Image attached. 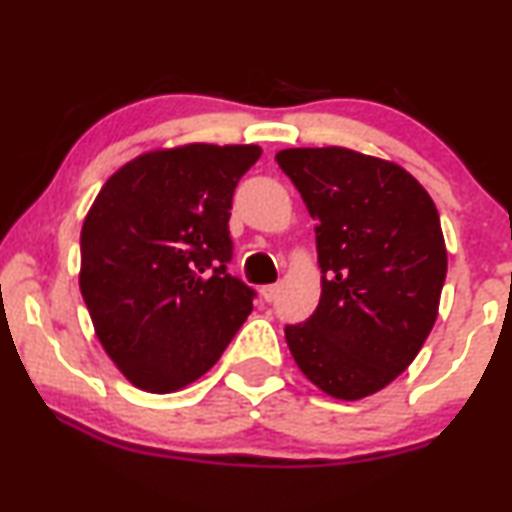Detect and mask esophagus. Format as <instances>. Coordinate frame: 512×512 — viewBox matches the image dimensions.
Instances as JSON below:
<instances>
[{"label":"esophagus","mask_w":512,"mask_h":512,"mask_svg":"<svg viewBox=\"0 0 512 512\" xmlns=\"http://www.w3.org/2000/svg\"><path fill=\"white\" fill-rule=\"evenodd\" d=\"M276 295H279V283H272V286L262 288V298L267 300V303H274Z\"/></svg>","instance_id":"1"}]
</instances>
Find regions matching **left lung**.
Returning a JSON list of instances; mask_svg holds the SVG:
<instances>
[{
	"label": "left lung",
	"mask_w": 512,
	"mask_h": 512,
	"mask_svg": "<svg viewBox=\"0 0 512 512\" xmlns=\"http://www.w3.org/2000/svg\"><path fill=\"white\" fill-rule=\"evenodd\" d=\"M315 219L322 298L286 324L288 348L329 396H372L405 372L427 341L446 281L436 205L398 164L346 147L276 155Z\"/></svg>",
	"instance_id": "left-lung-1"
}]
</instances>
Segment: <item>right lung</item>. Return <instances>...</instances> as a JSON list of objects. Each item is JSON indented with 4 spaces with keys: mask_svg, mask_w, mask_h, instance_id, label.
I'll use <instances>...</instances> for the list:
<instances>
[{
    "mask_svg": "<svg viewBox=\"0 0 512 512\" xmlns=\"http://www.w3.org/2000/svg\"><path fill=\"white\" fill-rule=\"evenodd\" d=\"M257 145L147 152L104 183L80 233V293L138 389L169 393L219 360L255 288L229 274L233 193Z\"/></svg>",
    "mask_w": 512,
    "mask_h": 512,
    "instance_id": "1",
    "label": "right lung"
}]
</instances>
